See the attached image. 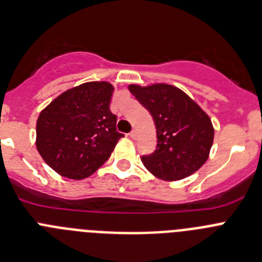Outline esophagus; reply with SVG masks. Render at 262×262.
Segmentation results:
<instances>
[{
  "mask_svg": "<svg viewBox=\"0 0 262 262\" xmlns=\"http://www.w3.org/2000/svg\"><path fill=\"white\" fill-rule=\"evenodd\" d=\"M129 137H130L132 140H136V138H137V132L136 130H132L130 133H129Z\"/></svg>",
  "mask_w": 262,
  "mask_h": 262,
  "instance_id": "1",
  "label": "esophagus"
}]
</instances>
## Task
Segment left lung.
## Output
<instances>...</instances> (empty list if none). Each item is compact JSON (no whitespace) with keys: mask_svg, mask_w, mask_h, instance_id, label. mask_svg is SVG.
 <instances>
[{"mask_svg":"<svg viewBox=\"0 0 262 262\" xmlns=\"http://www.w3.org/2000/svg\"><path fill=\"white\" fill-rule=\"evenodd\" d=\"M129 90L150 112L157 129V148L141 157L146 168L163 180H180L194 173L207 160L213 145L209 116L171 84H130Z\"/></svg>","mask_w":262,"mask_h":262,"instance_id":"8db88e82","label":"left lung"}]
</instances>
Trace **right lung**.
<instances>
[{"label":"right lung","instance_id":"add662e5","mask_svg":"<svg viewBox=\"0 0 262 262\" xmlns=\"http://www.w3.org/2000/svg\"><path fill=\"white\" fill-rule=\"evenodd\" d=\"M114 86L89 82L65 91L39 115L36 147L47 164L65 178H89L124 137L110 110Z\"/></svg>","mask_w":262,"mask_h":262}]
</instances>
